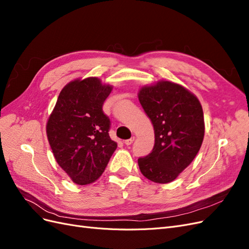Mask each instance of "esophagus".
<instances>
[{"mask_svg": "<svg viewBox=\"0 0 249 249\" xmlns=\"http://www.w3.org/2000/svg\"><path fill=\"white\" fill-rule=\"evenodd\" d=\"M134 140H135V137H132V138H130V139H127V140L124 141V144L129 146V145H131L132 143L134 142Z\"/></svg>", "mask_w": 249, "mask_h": 249, "instance_id": "obj_1", "label": "esophagus"}]
</instances>
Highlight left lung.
Here are the masks:
<instances>
[{
    "mask_svg": "<svg viewBox=\"0 0 249 249\" xmlns=\"http://www.w3.org/2000/svg\"><path fill=\"white\" fill-rule=\"evenodd\" d=\"M138 97L155 131L152 153L138 159L140 171L152 182L170 183L201 146L205 135L201 105L189 90L169 81L141 88Z\"/></svg>",
    "mask_w": 249,
    "mask_h": 249,
    "instance_id": "1",
    "label": "left lung"
}]
</instances>
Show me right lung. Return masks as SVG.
Wrapping results in <instances>:
<instances>
[{
	"label": "right lung",
	"mask_w": 249,
	"mask_h": 249,
	"mask_svg": "<svg viewBox=\"0 0 249 249\" xmlns=\"http://www.w3.org/2000/svg\"><path fill=\"white\" fill-rule=\"evenodd\" d=\"M111 90L97 78L74 80L61 90L48 120L55 159L78 185L95 182L117 147L109 136L110 119L103 111Z\"/></svg>",
	"instance_id": "1"
}]
</instances>
